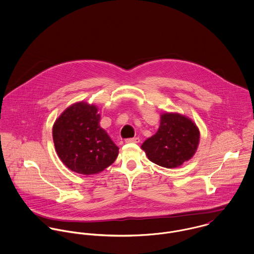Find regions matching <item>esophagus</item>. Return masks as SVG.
<instances>
[{"label": "esophagus", "mask_w": 254, "mask_h": 254, "mask_svg": "<svg viewBox=\"0 0 254 254\" xmlns=\"http://www.w3.org/2000/svg\"><path fill=\"white\" fill-rule=\"evenodd\" d=\"M126 143H139L140 142V138L138 137H134V138H129L125 140Z\"/></svg>", "instance_id": "1"}]
</instances>
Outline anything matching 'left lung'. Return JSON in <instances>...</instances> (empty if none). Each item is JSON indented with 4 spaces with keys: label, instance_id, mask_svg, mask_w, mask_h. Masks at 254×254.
Returning a JSON list of instances; mask_svg holds the SVG:
<instances>
[{
    "label": "left lung",
    "instance_id": "1",
    "mask_svg": "<svg viewBox=\"0 0 254 254\" xmlns=\"http://www.w3.org/2000/svg\"><path fill=\"white\" fill-rule=\"evenodd\" d=\"M199 131L194 123L178 113H164L158 131L142 145L150 161L166 168H175L195 152Z\"/></svg>",
    "mask_w": 254,
    "mask_h": 254
}]
</instances>
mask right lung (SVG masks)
I'll return each instance as SVG.
<instances>
[{"mask_svg": "<svg viewBox=\"0 0 254 254\" xmlns=\"http://www.w3.org/2000/svg\"><path fill=\"white\" fill-rule=\"evenodd\" d=\"M95 106L75 104L65 109L53 128L56 150L74 172L90 175L103 171L118 155V146L101 128Z\"/></svg>", "mask_w": 254, "mask_h": 254, "instance_id": "add662e5", "label": "right lung"}]
</instances>
